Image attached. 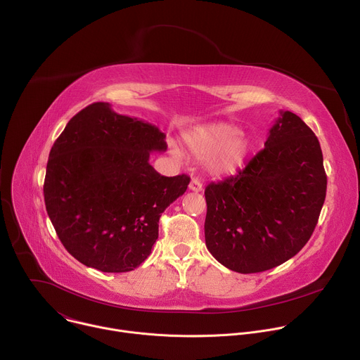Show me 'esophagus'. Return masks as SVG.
<instances>
[{
  "mask_svg": "<svg viewBox=\"0 0 360 360\" xmlns=\"http://www.w3.org/2000/svg\"><path fill=\"white\" fill-rule=\"evenodd\" d=\"M189 191L192 192H200L202 191V184L198 179H192L189 182Z\"/></svg>",
  "mask_w": 360,
  "mask_h": 360,
  "instance_id": "34e87169",
  "label": "esophagus"
}]
</instances>
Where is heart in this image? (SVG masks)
<instances>
[{"instance_id":"b5f03b06","label":"heart","mask_w":360,"mask_h":360,"mask_svg":"<svg viewBox=\"0 0 360 360\" xmlns=\"http://www.w3.org/2000/svg\"><path fill=\"white\" fill-rule=\"evenodd\" d=\"M184 143L195 160H202L205 172L214 178L235 174L252 149L250 138L228 122L196 127L184 135Z\"/></svg>"}]
</instances>
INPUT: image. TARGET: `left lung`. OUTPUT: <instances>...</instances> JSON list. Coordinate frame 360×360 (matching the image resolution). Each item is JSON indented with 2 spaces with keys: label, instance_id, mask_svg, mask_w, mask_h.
I'll list each match as a JSON object with an SVG mask.
<instances>
[{
  "label": "left lung",
  "instance_id": "left-lung-1",
  "mask_svg": "<svg viewBox=\"0 0 360 360\" xmlns=\"http://www.w3.org/2000/svg\"><path fill=\"white\" fill-rule=\"evenodd\" d=\"M326 184L316 135L296 114L281 111L245 169L205 189L208 250L239 274L282 265L312 236Z\"/></svg>",
  "mask_w": 360,
  "mask_h": 360
}]
</instances>
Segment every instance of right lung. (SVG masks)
Instances as JSON below:
<instances>
[{"mask_svg":"<svg viewBox=\"0 0 360 360\" xmlns=\"http://www.w3.org/2000/svg\"><path fill=\"white\" fill-rule=\"evenodd\" d=\"M165 134L94 102L70 120L49 152L44 181L48 217L65 249L101 272L138 268L158 239L161 214L189 176H164L149 164Z\"/></svg>","mask_w":360,"mask_h":360,"instance_id":"right-lung-1","label":"right lung"}]
</instances>
